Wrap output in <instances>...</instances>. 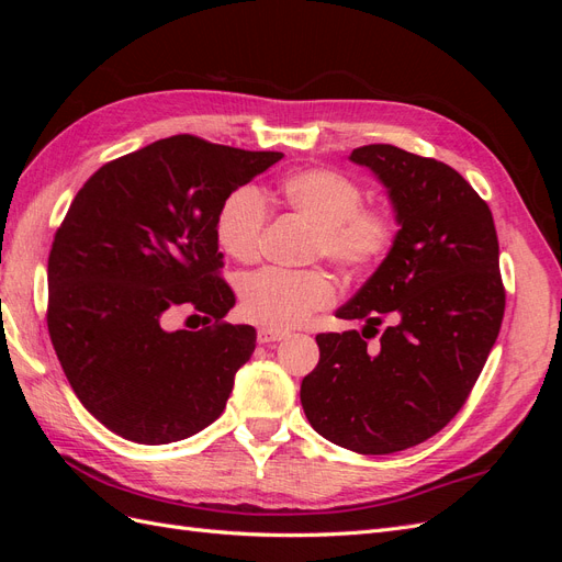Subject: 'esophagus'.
I'll list each match as a JSON object with an SVG mask.
<instances>
[{
    "instance_id": "34e87169",
    "label": "esophagus",
    "mask_w": 562,
    "mask_h": 562,
    "mask_svg": "<svg viewBox=\"0 0 562 562\" xmlns=\"http://www.w3.org/2000/svg\"><path fill=\"white\" fill-rule=\"evenodd\" d=\"M281 339H285V333H281V330H271V328H260L258 330V342L260 345H274V342H281Z\"/></svg>"
}]
</instances>
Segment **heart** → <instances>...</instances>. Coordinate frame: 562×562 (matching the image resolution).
<instances>
[{
	"instance_id": "b5f03b06",
	"label": "heart",
	"mask_w": 562,
	"mask_h": 562,
	"mask_svg": "<svg viewBox=\"0 0 562 562\" xmlns=\"http://www.w3.org/2000/svg\"><path fill=\"white\" fill-rule=\"evenodd\" d=\"M281 201L314 227L312 252L345 271H363L386 258L394 246L396 225L389 213L363 206V190L342 173L307 168L288 176L279 187ZM267 203L255 187H239L215 217L217 244L229 258H258ZM241 314L271 330L302 326L314 312L335 300V283L321 269H260L241 281Z\"/></svg>"
}]
</instances>
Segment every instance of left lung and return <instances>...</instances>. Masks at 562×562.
I'll return each instance as SVG.
<instances>
[{
  "instance_id": "1",
  "label": "left lung",
  "mask_w": 562,
  "mask_h": 562,
  "mask_svg": "<svg viewBox=\"0 0 562 562\" xmlns=\"http://www.w3.org/2000/svg\"><path fill=\"white\" fill-rule=\"evenodd\" d=\"M349 161L384 187L398 232L335 316L391 323L378 347L356 330L316 335L300 401L330 443L389 454L443 429L479 380L504 318L499 244L487 203L448 164L382 143Z\"/></svg>"
}]
</instances>
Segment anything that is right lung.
<instances>
[{"instance_id":"obj_1","label":"right lung","mask_w":562,"mask_h":562,"mask_svg":"<svg viewBox=\"0 0 562 562\" xmlns=\"http://www.w3.org/2000/svg\"><path fill=\"white\" fill-rule=\"evenodd\" d=\"M281 157L173 135L105 164L75 196L48 255V335L81 405L116 436L176 443L223 415L255 328L223 323L234 293L217 277L215 217ZM180 303L216 323L166 331Z\"/></svg>"}]
</instances>
